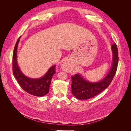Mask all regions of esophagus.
<instances>
[{
	"label": "esophagus",
	"mask_w": 131,
	"mask_h": 131,
	"mask_svg": "<svg viewBox=\"0 0 131 131\" xmlns=\"http://www.w3.org/2000/svg\"><path fill=\"white\" fill-rule=\"evenodd\" d=\"M62 68L67 72H70L72 70V67L68 62H65L63 63L62 65Z\"/></svg>",
	"instance_id": "1"
}]
</instances>
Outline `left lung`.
I'll use <instances>...</instances> for the list:
<instances>
[{"mask_svg":"<svg viewBox=\"0 0 131 131\" xmlns=\"http://www.w3.org/2000/svg\"><path fill=\"white\" fill-rule=\"evenodd\" d=\"M113 52L112 66L106 76L100 81L91 82L86 81L81 75L72 77V92L79 100H89L97 96L105 90L112 82L117 68L118 57L117 47L115 43L112 46Z\"/></svg>","mask_w":131,"mask_h":131,"instance_id":"obj_1","label":"left lung"}]
</instances>
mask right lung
<instances>
[{
  "label": "right lung",
  "instance_id": "add662e5",
  "mask_svg": "<svg viewBox=\"0 0 131 131\" xmlns=\"http://www.w3.org/2000/svg\"><path fill=\"white\" fill-rule=\"evenodd\" d=\"M21 37H19L14 47L13 56V71L15 78L21 88L26 92L33 96L42 97L48 93L52 76L56 73L55 67L53 66L43 76L39 79H31L23 74L19 69L17 61V50Z\"/></svg>",
  "mask_w": 131,
  "mask_h": 131
}]
</instances>
